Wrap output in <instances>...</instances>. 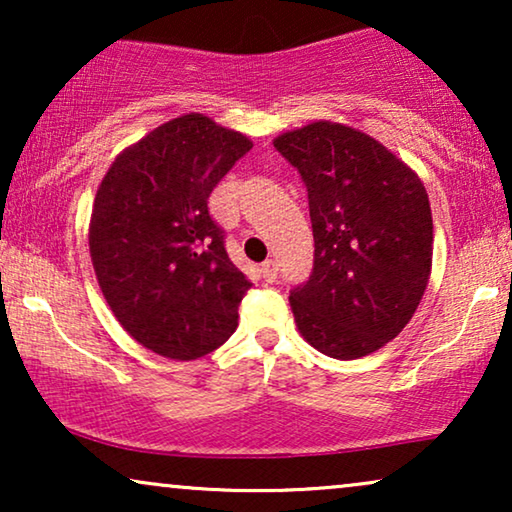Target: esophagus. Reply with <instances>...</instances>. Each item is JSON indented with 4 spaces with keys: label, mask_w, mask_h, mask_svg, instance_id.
<instances>
[{
    "label": "esophagus",
    "mask_w": 512,
    "mask_h": 512,
    "mask_svg": "<svg viewBox=\"0 0 512 512\" xmlns=\"http://www.w3.org/2000/svg\"><path fill=\"white\" fill-rule=\"evenodd\" d=\"M261 277L265 279V282H275V279H277V261H272V258H268V261H263Z\"/></svg>",
    "instance_id": "1"
}]
</instances>
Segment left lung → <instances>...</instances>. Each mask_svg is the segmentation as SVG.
<instances>
[{
	"instance_id": "1",
	"label": "left lung",
	"mask_w": 512,
	"mask_h": 512,
	"mask_svg": "<svg viewBox=\"0 0 512 512\" xmlns=\"http://www.w3.org/2000/svg\"><path fill=\"white\" fill-rule=\"evenodd\" d=\"M275 149L305 181L314 268L291 291L303 338L333 359H361L394 340L431 275L433 219L422 179L366 132L314 121Z\"/></svg>"
}]
</instances>
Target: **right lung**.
Returning <instances> with one entry per match:
<instances>
[{"label":"right lung","instance_id":"1","mask_svg":"<svg viewBox=\"0 0 512 512\" xmlns=\"http://www.w3.org/2000/svg\"><path fill=\"white\" fill-rule=\"evenodd\" d=\"M249 149L242 132L186 114L118 153L97 188L88 244L102 296L139 345L167 359H200L237 328L251 282L207 200Z\"/></svg>","mask_w":512,"mask_h":512}]
</instances>
